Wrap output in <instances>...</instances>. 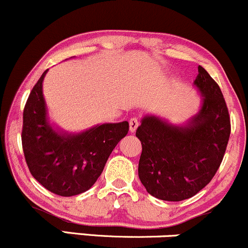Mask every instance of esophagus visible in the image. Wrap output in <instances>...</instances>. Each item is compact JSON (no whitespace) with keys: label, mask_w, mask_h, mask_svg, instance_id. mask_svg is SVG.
Here are the masks:
<instances>
[{"label":"esophagus","mask_w":248,"mask_h":248,"mask_svg":"<svg viewBox=\"0 0 248 248\" xmlns=\"http://www.w3.org/2000/svg\"><path fill=\"white\" fill-rule=\"evenodd\" d=\"M139 124H140V121H139L138 118H132L129 120V130L132 133H134L135 130L138 129Z\"/></svg>","instance_id":"esophagus-1"}]
</instances>
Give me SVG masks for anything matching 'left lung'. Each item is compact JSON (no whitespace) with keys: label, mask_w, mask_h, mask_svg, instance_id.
Returning <instances> with one entry per match:
<instances>
[{"label":"left lung","mask_w":248,"mask_h":248,"mask_svg":"<svg viewBox=\"0 0 248 248\" xmlns=\"http://www.w3.org/2000/svg\"><path fill=\"white\" fill-rule=\"evenodd\" d=\"M193 86L200 94L197 114L180 124L147 114L137 137L142 145L139 178L147 192L165 201H181L200 192L216 175L231 134L224 95L199 66Z\"/></svg>","instance_id":"8db88e82"}]
</instances>
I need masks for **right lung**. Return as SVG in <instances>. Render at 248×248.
Returning <instances> with one entry per match:
<instances>
[{
	"mask_svg": "<svg viewBox=\"0 0 248 248\" xmlns=\"http://www.w3.org/2000/svg\"><path fill=\"white\" fill-rule=\"evenodd\" d=\"M32 88L23 110L22 147L31 175L51 193L73 197L91 188L115 146L128 133L127 121L96 124L80 133L59 129L49 121L43 80Z\"/></svg>",
	"mask_w": 248,
	"mask_h": 248,
	"instance_id": "1",
	"label": "right lung"
}]
</instances>
